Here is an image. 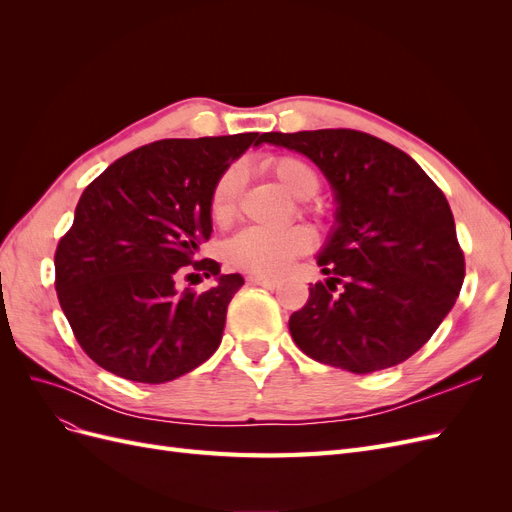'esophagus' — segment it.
Wrapping results in <instances>:
<instances>
[{
  "label": "esophagus",
  "mask_w": 512,
  "mask_h": 512,
  "mask_svg": "<svg viewBox=\"0 0 512 512\" xmlns=\"http://www.w3.org/2000/svg\"><path fill=\"white\" fill-rule=\"evenodd\" d=\"M247 284L250 286H262V288H275L277 284V280H273V277H258V275H250L247 277Z\"/></svg>",
  "instance_id": "obj_1"
}]
</instances>
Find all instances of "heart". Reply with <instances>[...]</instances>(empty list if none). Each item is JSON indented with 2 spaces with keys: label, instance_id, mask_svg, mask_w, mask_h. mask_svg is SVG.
I'll list each match as a JSON object with an SVG mask.
<instances>
[{
  "label": "heart",
  "instance_id": "obj_1",
  "mask_svg": "<svg viewBox=\"0 0 512 512\" xmlns=\"http://www.w3.org/2000/svg\"><path fill=\"white\" fill-rule=\"evenodd\" d=\"M262 168L271 173L284 188L301 200L312 198L320 190L318 170L307 160L280 153L269 156ZM243 188V170L239 164L226 166L218 179L213 181L209 192V215L215 224H228L237 213L239 194ZM312 245V237L303 226L286 228H247L226 245V258L235 269L258 275L277 277L282 275L290 262L305 254Z\"/></svg>",
  "mask_w": 512,
  "mask_h": 512
}]
</instances>
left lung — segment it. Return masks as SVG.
Listing matches in <instances>:
<instances>
[{
	"mask_svg": "<svg viewBox=\"0 0 512 512\" xmlns=\"http://www.w3.org/2000/svg\"><path fill=\"white\" fill-rule=\"evenodd\" d=\"M331 181L337 228L318 256L327 284L309 286L288 320L309 359L352 371L389 369L421 350L466 277L453 211L408 153L367 132H269Z\"/></svg>",
	"mask_w": 512,
	"mask_h": 512,
	"instance_id": "obj_1",
	"label": "left lung"
}]
</instances>
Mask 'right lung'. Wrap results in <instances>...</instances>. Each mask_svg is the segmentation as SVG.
<instances>
[{
    "label": "right lung",
    "instance_id": "right-lung-1",
    "mask_svg": "<svg viewBox=\"0 0 512 512\" xmlns=\"http://www.w3.org/2000/svg\"><path fill=\"white\" fill-rule=\"evenodd\" d=\"M267 134L164 138L130 151L91 181L55 250V290L76 342L111 374L170 382L222 342L239 273L198 258L211 237L213 181ZM215 276L205 293L181 289Z\"/></svg>",
    "mask_w": 512,
    "mask_h": 512
}]
</instances>
